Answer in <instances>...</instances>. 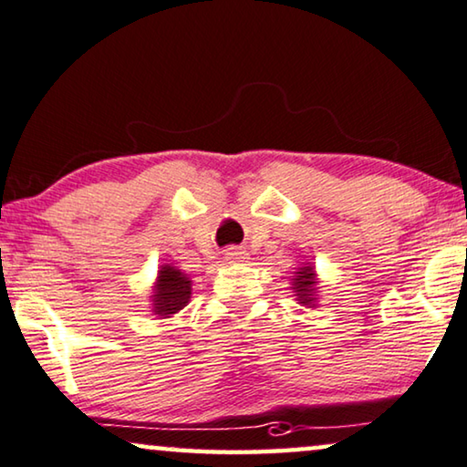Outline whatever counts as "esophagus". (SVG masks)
<instances>
[{
  "label": "esophagus",
  "instance_id": "obj_1",
  "mask_svg": "<svg viewBox=\"0 0 467 467\" xmlns=\"http://www.w3.org/2000/svg\"><path fill=\"white\" fill-rule=\"evenodd\" d=\"M224 255H226L228 262H245L247 260V254L243 252L241 247H228Z\"/></svg>",
  "mask_w": 467,
  "mask_h": 467
}]
</instances>
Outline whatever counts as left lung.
Instances as JSON below:
<instances>
[{
	"mask_svg": "<svg viewBox=\"0 0 467 467\" xmlns=\"http://www.w3.org/2000/svg\"><path fill=\"white\" fill-rule=\"evenodd\" d=\"M294 291L297 296V302L302 306H310L315 304L317 300V275H315V268L310 266V264H306V266L297 268L296 278H294Z\"/></svg>",
	"mask_w": 467,
	"mask_h": 467,
	"instance_id": "left-lung-1",
	"label": "left lung"
}]
</instances>
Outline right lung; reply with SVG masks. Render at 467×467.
<instances>
[{
    "instance_id": "1",
    "label": "right lung",
    "mask_w": 467,
    "mask_h": 467,
    "mask_svg": "<svg viewBox=\"0 0 467 467\" xmlns=\"http://www.w3.org/2000/svg\"><path fill=\"white\" fill-rule=\"evenodd\" d=\"M191 302V278L176 266L165 264L159 270L155 289H152V312L159 317L176 315Z\"/></svg>"
}]
</instances>
